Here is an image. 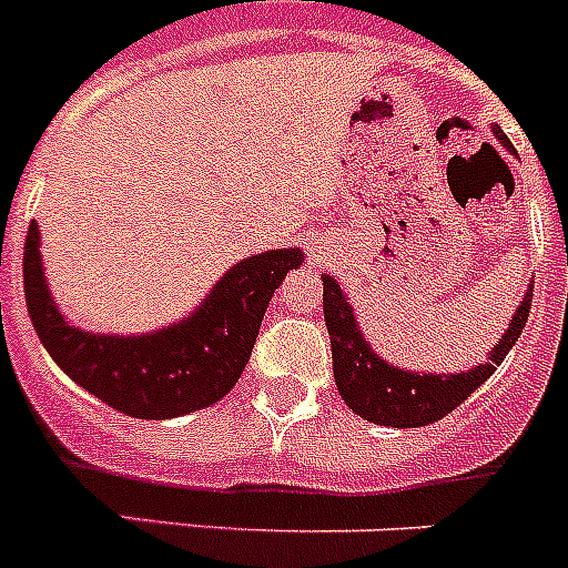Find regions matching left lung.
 I'll use <instances>...</instances> for the list:
<instances>
[{
	"mask_svg": "<svg viewBox=\"0 0 568 568\" xmlns=\"http://www.w3.org/2000/svg\"><path fill=\"white\" fill-rule=\"evenodd\" d=\"M496 134L509 149V140L498 126ZM529 306H532V284L524 293L521 306L513 315V324L496 343L485 366L462 374L403 372L374 355L368 341H363L361 329H357L355 312L348 306L346 295L341 293V284L332 275H324V318L332 337V366H335L337 392L346 399L348 408L368 423L392 425V428H419V425L439 423L442 416L459 408L485 379H490L496 366H501L509 348L521 337L524 324L529 318Z\"/></svg>",
	"mask_w": 568,
	"mask_h": 568,
	"instance_id": "8db88e82",
	"label": "left lung"
}]
</instances>
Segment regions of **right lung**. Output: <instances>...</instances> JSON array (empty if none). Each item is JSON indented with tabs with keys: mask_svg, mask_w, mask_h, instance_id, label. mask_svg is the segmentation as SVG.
<instances>
[{
	"mask_svg": "<svg viewBox=\"0 0 568 568\" xmlns=\"http://www.w3.org/2000/svg\"><path fill=\"white\" fill-rule=\"evenodd\" d=\"M301 262L298 247L267 250L227 270L182 324L138 337L92 335L67 324L53 304L41 273L39 225L30 222L24 301L39 341L78 386L126 416L171 419L220 403L236 386L270 298Z\"/></svg>",
	"mask_w": 568,
	"mask_h": 568,
	"instance_id": "add662e5",
	"label": "right lung"
}]
</instances>
